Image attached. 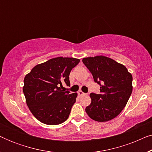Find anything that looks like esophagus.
I'll use <instances>...</instances> for the list:
<instances>
[{"label":"esophagus","mask_w":152,"mask_h":152,"mask_svg":"<svg viewBox=\"0 0 152 152\" xmlns=\"http://www.w3.org/2000/svg\"><path fill=\"white\" fill-rule=\"evenodd\" d=\"M78 95H79V96H82V95H85V93H83L82 91H78Z\"/></svg>","instance_id":"1"}]
</instances>
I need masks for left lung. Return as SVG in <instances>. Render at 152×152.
Here are the masks:
<instances>
[{
    "mask_svg": "<svg viewBox=\"0 0 152 152\" xmlns=\"http://www.w3.org/2000/svg\"><path fill=\"white\" fill-rule=\"evenodd\" d=\"M83 63L100 85V94L91 93L86 113L97 122L109 121L119 115L132 93V75L123 64L103 55L85 57ZM101 84H100V83Z\"/></svg>",
    "mask_w": 152,
    "mask_h": 152,
    "instance_id": "1",
    "label": "left lung"
}]
</instances>
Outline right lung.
Segmentation results:
<instances>
[{
	"label": "right lung",
	"instance_id": "right-lung-1",
	"mask_svg": "<svg viewBox=\"0 0 152 152\" xmlns=\"http://www.w3.org/2000/svg\"><path fill=\"white\" fill-rule=\"evenodd\" d=\"M80 60L59 57L37 64L24 78L23 91L28 107L39 121L48 125L68 119L77 93L61 90L64 82L70 86L69 75Z\"/></svg>",
	"mask_w": 152,
	"mask_h": 152
}]
</instances>
